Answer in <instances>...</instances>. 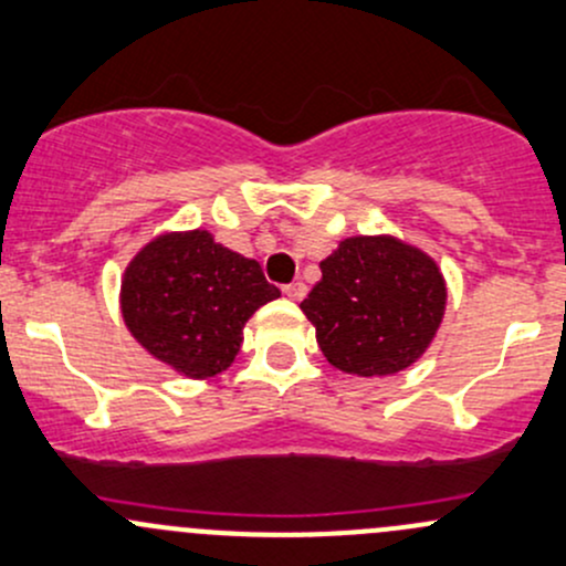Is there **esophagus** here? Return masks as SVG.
<instances>
[{"label":"esophagus","instance_id":"esophagus-1","mask_svg":"<svg viewBox=\"0 0 566 566\" xmlns=\"http://www.w3.org/2000/svg\"><path fill=\"white\" fill-rule=\"evenodd\" d=\"M284 295H287L290 301H301L303 295H306V284H303V282L287 284V287H284Z\"/></svg>","mask_w":566,"mask_h":566}]
</instances>
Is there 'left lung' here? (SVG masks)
<instances>
[{
  "label": "left lung",
  "instance_id": "obj_1",
  "mask_svg": "<svg viewBox=\"0 0 566 566\" xmlns=\"http://www.w3.org/2000/svg\"><path fill=\"white\" fill-rule=\"evenodd\" d=\"M301 303L333 368L358 377L403 371L437 336L448 303L439 265L392 235H353L319 263Z\"/></svg>",
  "mask_w": 566,
  "mask_h": 566
}]
</instances>
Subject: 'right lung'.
Here are the masks:
<instances>
[{"instance_id": "add662e5", "label": "right lung", "mask_w": 566, "mask_h": 566, "mask_svg": "<svg viewBox=\"0 0 566 566\" xmlns=\"http://www.w3.org/2000/svg\"><path fill=\"white\" fill-rule=\"evenodd\" d=\"M258 260L208 230L148 241L122 279V317L148 355L189 379L217 377L235 360L247 319L279 298Z\"/></svg>"}]
</instances>
